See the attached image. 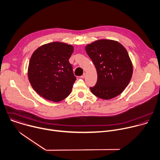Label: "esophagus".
<instances>
[{
  "label": "esophagus",
  "mask_w": 160,
  "mask_h": 160,
  "mask_svg": "<svg viewBox=\"0 0 160 160\" xmlns=\"http://www.w3.org/2000/svg\"><path fill=\"white\" fill-rule=\"evenodd\" d=\"M85 77H86V73H84V74L81 76V78H84Z\"/></svg>",
  "instance_id": "1"
}]
</instances>
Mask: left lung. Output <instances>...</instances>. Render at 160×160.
<instances>
[{"instance_id":"8db88e82","label":"left lung","mask_w":160,"mask_h":160,"mask_svg":"<svg viewBox=\"0 0 160 160\" xmlns=\"http://www.w3.org/2000/svg\"><path fill=\"white\" fill-rule=\"evenodd\" d=\"M87 54L97 72V82L92 93L110 100L120 94L128 86L133 73L132 61L125 48L117 41L102 39L88 44Z\"/></svg>"}]
</instances>
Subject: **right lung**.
<instances>
[{
    "mask_svg": "<svg viewBox=\"0 0 160 160\" xmlns=\"http://www.w3.org/2000/svg\"><path fill=\"white\" fill-rule=\"evenodd\" d=\"M73 51L72 45L55 42L40 46L32 54L28 79L43 98L59 102L70 94L76 80L69 62Z\"/></svg>",
    "mask_w": 160,
    "mask_h": 160,
    "instance_id": "right-lung-1",
    "label": "right lung"
}]
</instances>
